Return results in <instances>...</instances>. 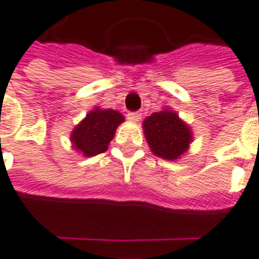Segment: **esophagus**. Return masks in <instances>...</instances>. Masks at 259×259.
Masks as SVG:
<instances>
[{
  "label": "esophagus",
  "instance_id": "1",
  "mask_svg": "<svg viewBox=\"0 0 259 259\" xmlns=\"http://www.w3.org/2000/svg\"><path fill=\"white\" fill-rule=\"evenodd\" d=\"M127 119H129L130 122L137 123V122H140V119H141V114H140V112H129V114H127Z\"/></svg>",
  "mask_w": 259,
  "mask_h": 259
}]
</instances>
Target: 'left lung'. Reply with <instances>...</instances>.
I'll return each instance as SVG.
<instances>
[{
    "label": "left lung",
    "mask_w": 259,
    "mask_h": 259,
    "mask_svg": "<svg viewBox=\"0 0 259 259\" xmlns=\"http://www.w3.org/2000/svg\"><path fill=\"white\" fill-rule=\"evenodd\" d=\"M143 129L152 154L164 160L181 158L193 140L191 126L171 108H163L147 116L143 120Z\"/></svg>",
    "instance_id": "left-lung-1"
}]
</instances>
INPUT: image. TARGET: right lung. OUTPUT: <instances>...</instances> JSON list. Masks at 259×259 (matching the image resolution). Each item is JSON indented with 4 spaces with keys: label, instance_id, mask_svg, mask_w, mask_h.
Masks as SVG:
<instances>
[{
    "label": "right lung",
    "instance_id": "add662e5",
    "mask_svg": "<svg viewBox=\"0 0 259 259\" xmlns=\"http://www.w3.org/2000/svg\"><path fill=\"white\" fill-rule=\"evenodd\" d=\"M124 116L115 110L95 107L71 132V147L86 158L107 151Z\"/></svg>",
    "mask_w": 259,
    "mask_h": 259
}]
</instances>
